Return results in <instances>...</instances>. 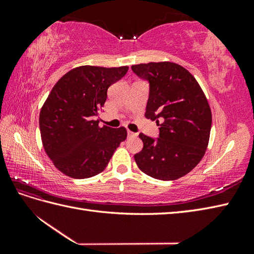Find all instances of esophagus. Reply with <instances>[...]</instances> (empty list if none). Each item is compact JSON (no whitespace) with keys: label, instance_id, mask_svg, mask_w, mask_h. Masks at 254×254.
<instances>
[{"label":"esophagus","instance_id":"1","mask_svg":"<svg viewBox=\"0 0 254 254\" xmlns=\"http://www.w3.org/2000/svg\"><path fill=\"white\" fill-rule=\"evenodd\" d=\"M136 135H137L136 133H134V132H132L130 130H127V136H136Z\"/></svg>","mask_w":254,"mask_h":254}]
</instances>
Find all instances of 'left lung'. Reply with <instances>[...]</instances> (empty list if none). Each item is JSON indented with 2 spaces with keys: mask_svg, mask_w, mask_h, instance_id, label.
<instances>
[{
  "mask_svg": "<svg viewBox=\"0 0 254 254\" xmlns=\"http://www.w3.org/2000/svg\"><path fill=\"white\" fill-rule=\"evenodd\" d=\"M149 82L145 117L156 120L159 137L139 134L143 149L134 155L138 168L158 180H176L189 174L206 152L212 111L193 75L174 62L132 65Z\"/></svg>",
  "mask_w": 254,
  "mask_h": 254,
  "instance_id": "1",
  "label": "left lung"
}]
</instances>
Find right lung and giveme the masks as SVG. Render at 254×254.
<instances>
[{"instance_id": "right-lung-1", "label": "right lung", "mask_w": 254, "mask_h": 254, "mask_svg": "<svg viewBox=\"0 0 254 254\" xmlns=\"http://www.w3.org/2000/svg\"><path fill=\"white\" fill-rule=\"evenodd\" d=\"M128 66L75 67L58 80L39 116L41 141L58 170L75 179L106 169L115 150L127 138L126 127H99L101 108L112 84Z\"/></svg>"}]
</instances>
